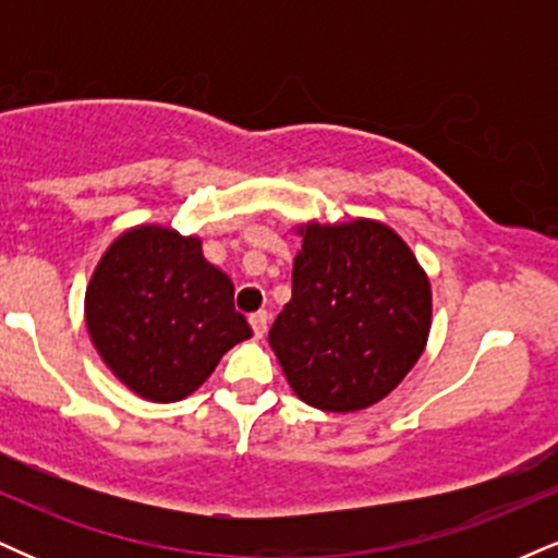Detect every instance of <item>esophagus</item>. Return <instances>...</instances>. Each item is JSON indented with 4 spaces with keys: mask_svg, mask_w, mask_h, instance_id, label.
<instances>
[{
    "mask_svg": "<svg viewBox=\"0 0 558 558\" xmlns=\"http://www.w3.org/2000/svg\"><path fill=\"white\" fill-rule=\"evenodd\" d=\"M248 323H252L254 336L262 338V336H265V332H267V323H270V315H267L265 310H259V312H254L252 317H248Z\"/></svg>",
    "mask_w": 558,
    "mask_h": 558,
    "instance_id": "obj_1",
    "label": "esophagus"
}]
</instances>
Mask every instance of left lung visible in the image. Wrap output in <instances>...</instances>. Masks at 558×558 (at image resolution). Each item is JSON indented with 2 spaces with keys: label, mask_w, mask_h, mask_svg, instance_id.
<instances>
[{
  "label": "left lung",
  "mask_w": 558,
  "mask_h": 558,
  "mask_svg": "<svg viewBox=\"0 0 558 558\" xmlns=\"http://www.w3.org/2000/svg\"><path fill=\"white\" fill-rule=\"evenodd\" d=\"M293 293L270 328L288 386L323 412L383 401L430 336V280L396 230L377 220L296 228Z\"/></svg>",
  "instance_id": "8db88e82"
}]
</instances>
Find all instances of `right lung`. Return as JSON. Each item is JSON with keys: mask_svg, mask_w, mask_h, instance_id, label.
Listing matches in <instances>:
<instances>
[{"mask_svg": "<svg viewBox=\"0 0 558 558\" xmlns=\"http://www.w3.org/2000/svg\"><path fill=\"white\" fill-rule=\"evenodd\" d=\"M86 328L107 367L141 399L181 401L252 338L233 283L202 254V239L162 226L125 230L86 288Z\"/></svg>", "mask_w": 558, "mask_h": 558, "instance_id": "1", "label": "right lung"}]
</instances>
